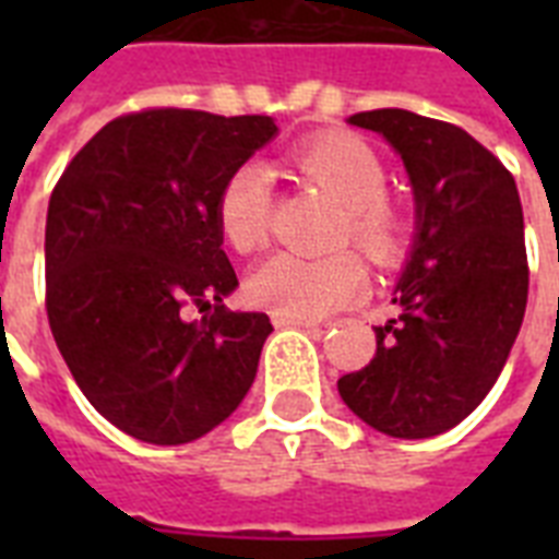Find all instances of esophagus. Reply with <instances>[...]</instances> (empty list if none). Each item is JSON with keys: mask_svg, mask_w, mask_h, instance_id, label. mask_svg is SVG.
<instances>
[{"mask_svg": "<svg viewBox=\"0 0 559 559\" xmlns=\"http://www.w3.org/2000/svg\"><path fill=\"white\" fill-rule=\"evenodd\" d=\"M272 324H275V328H305V331H319V328H322V324L310 322V319H293V316L281 313H272Z\"/></svg>", "mask_w": 559, "mask_h": 559, "instance_id": "34e87169", "label": "esophagus"}]
</instances>
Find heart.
<instances>
[{
    "label": "heart",
    "instance_id": "heart-1",
    "mask_svg": "<svg viewBox=\"0 0 559 559\" xmlns=\"http://www.w3.org/2000/svg\"><path fill=\"white\" fill-rule=\"evenodd\" d=\"M293 165L313 186L340 202L342 243H354L377 266H391L406 249L408 223L394 202L385 200L389 170L382 159L354 135H319L293 153ZM217 226L226 243L240 254L266 246L272 226V177L258 162L237 165L219 186ZM366 270L350 252L322 261L278 252L246 281L258 307L293 319H322L366 293Z\"/></svg>",
    "mask_w": 559,
    "mask_h": 559
}]
</instances>
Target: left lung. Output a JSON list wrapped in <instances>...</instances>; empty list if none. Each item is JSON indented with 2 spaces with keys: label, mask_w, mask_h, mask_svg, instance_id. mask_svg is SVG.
<instances>
[{
  "label": "left lung",
  "mask_w": 559,
  "mask_h": 559,
  "mask_svg": "<svg viewBox=\"0 0 559 559\" xmlns=\"http://www.w3.org/2000/svg\"><path fill=\"white\" fill-rule=\"evenodd\" d=\"M400 153L415 191V243L397 316L366 368L340 377L357 417L391 438H432L487 397L528 305L522 202L511 170L461 127L408 109L348 118Z\"/></svg>",
  "instance_id": "1"
}]
</instances>
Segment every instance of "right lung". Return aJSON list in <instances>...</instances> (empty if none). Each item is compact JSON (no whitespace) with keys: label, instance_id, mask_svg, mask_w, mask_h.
<instances>
[{"label":"right lung","instance_id":"right-lung-1","mask_svg":"<svg viewBox=\"0 0 559 559\" xmlns=\"http://www.w3.org/2000/svg\"><path fill=\"white\" fill-rule=\"evenodd\" d=\"M275 133L270 116L142 109L100 127L51 191L48 324L86 400L139 441H197L254 382L272 324L223 305L237 275L214 205Z\"/></svg>","mask_w":559,"mask_h":559}]
</instances>
